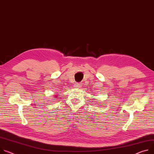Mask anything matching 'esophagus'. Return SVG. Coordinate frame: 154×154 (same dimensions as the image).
I'll return each instance as SVG.
<instances>
[{
    "label": "esophagus",
    "instance_id": "obj_1",
    "mask_svg": "<svg viewBox=\"0 0 154 154\" xmlns=\"http://www.w3.org/2000/svg\"><path fill=\"white\" fill-rule=\"evenodd\" d=\"M82 86V84L81 83H76L75 84V85H74V87L79 88H81Z\"/></svg>",
    "mask_w": 154,
    "mask_h": 154
}]
</instances>
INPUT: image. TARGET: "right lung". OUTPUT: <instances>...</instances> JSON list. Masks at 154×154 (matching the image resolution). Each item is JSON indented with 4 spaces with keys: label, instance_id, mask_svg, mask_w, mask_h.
Wrapping results in <instances>:
<instances>
[{
    "label": "right lung",
    "instance_id": "obj_1",
    "mask_svg": "<svg viewBox=\"0 0 154 154\" xmlns=\"http://www.w3.org/2000/svg\"><path fill=\"white\" fill-rule=\"evenodd\" d=\"M55 95H56V94H55Z\"/></svg>",
    "mask_w": 154,
    "mask_h": 154
}]
</instances>
